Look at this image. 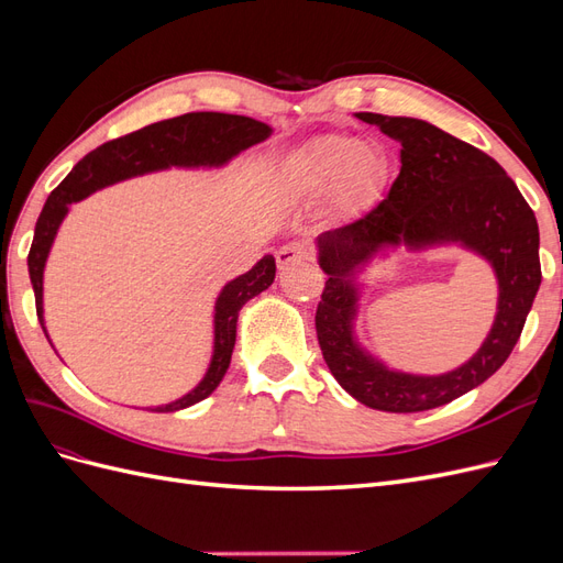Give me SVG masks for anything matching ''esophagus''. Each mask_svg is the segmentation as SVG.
<instances>
[{
    "label": "esophagus",
    "mask_w": 563,
    "mask_h": 563,
    "mask_svg": "<svg viewBox=\"0 0 563 563\" xmlns=\"http://www.w3.org/2000/svg\"><path fill=\"white\" fill-rule=\"evenodd\" d=\"M308 261H312V251L308 244H302V242H291L277 251L279 269H288L291 265L308 263Z\"/></svg>",
    "instance_id": "34e87169"
}]
</instances>
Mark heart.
<instances>
[{"label":"heart","instance_id":"1","mask_svg":"<svg viewBox=\"0 0 563 563\" xmlns=\"http://www.w3.org/2000/svg\"><path fill=\"white\" fill-rule=\"evenodd\" d=\"M387 176L385 157L347 135H319L296 152L288 183L298 197L317 199L331 192L340 211L356 209L378 190Z\"/></svg>","mask_w":563,"mask_h":563}]
</instances>
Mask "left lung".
<instances>
[{
    "label": "left lung",
    "instance_id": "8db88e82",
    "mask_svg": "<svg viewBox=\"0 0 563 563\" xmlns=\"http://www.w3.org/2000/svg\"><path fill=\"white\" fill-rule=\"evenodd\" d=\"M356 117L401 143V172L366 216L317 240L319 265L329 275L314 314L317 340L333 378L356 401L389 413L428 411L488 380L512 354L542 279L538 220L515 180L479 147L422 119ZM444 241L476 250L497 269V321L481 352L444 377L389 372L353 340V272L385 245Z\"/></svg>",
    "mask_w": 563,
    "mask_h": 563
}]
</instances>
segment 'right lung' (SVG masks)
<instances>
[{"mask_svg":"<svg viewBox=\"0 0 563 563\" xmlns=\"http://www.w3.org/2000/svg\"><path fill=\"white\" fill-rule=\"evenodd\" d=\"M272 129L263 122H255L251 117L225 114V112H187L164 122L150 124L122 139L108 141L93 152H89L65 180L48 195L44 209L35 225V240H32L27 253L30 282L35 288V305L42 329L44 327V308H42V284H44V265L48 258L51 244L56 240V232L73 201L89 197L100 187L126 180L133 176H143L150 172H162L168 166H223L242 150L265 141ZM275 258L265 255L255 263L246 275L225 284L216 300L213 317V356L207 376L190 391L172 404L157 406L152 411L174 413L180 408L192 406L207 399L211 391L223 380L225 371L232 360L234 340H236V319L244 302L275 282ZM48 338V335H46Z\"/></svg>","mask_w":563,"mask_h":563,"instance_id":"add662e5","label":"right lung"}]
</instances>
